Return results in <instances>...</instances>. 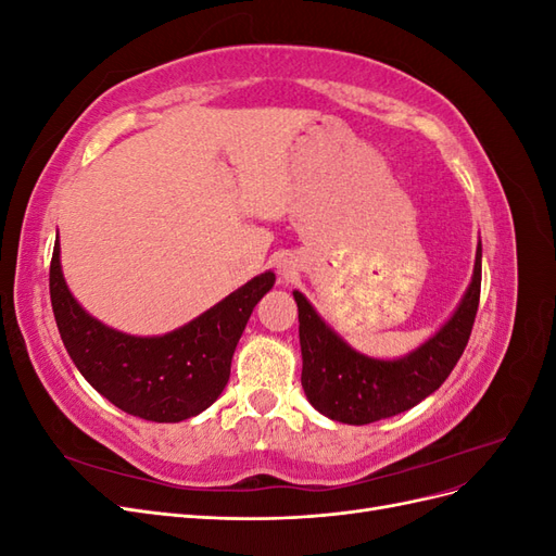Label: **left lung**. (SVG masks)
I'll list each match as a JSON object with an SVG mask.
<instances>
[{"label":"left lung","mask_w":556,"mask_h":556,"mask_svg":"<svg viewBox=\"0 0 556 556\" xmlns=\"http://www.w3.org/2000/svg\"><path fill=\"white\" fill-rule=\"evenodd\" d=\"M480 280L482 250L478 248L473 280L457 313L433 339L396 362L359 355L319 319L304 294L294 292L304 357L301 384L308 401L319 413L343 425H371L417 406L439 390L457 366L476 323Z\"/></svg>","instance_id":"8db88e82"}]
</instances>
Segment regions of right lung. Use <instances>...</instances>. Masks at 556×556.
I'll return each instance as SVG.
<instances>
[{
	"label": "right lung",
	"mask_w": 556,
	"mask_h": 556,
	"mask_svg": "<svg viewBox=\"0 0 556 556\" xmlns=\"http://www.w3.org/2000/svg\"><path fill=\"white\" fill-rule=\"evenodd\" d=\"M274 282L266 271L190 325L137 339L97 323L76 304L62 278L58 241L50 260V304L70 357L113 406L150 422L194 417L223 394L250 313Z\"/></svg>",
	"instance_id": "obj_1"
}]
</instances>
